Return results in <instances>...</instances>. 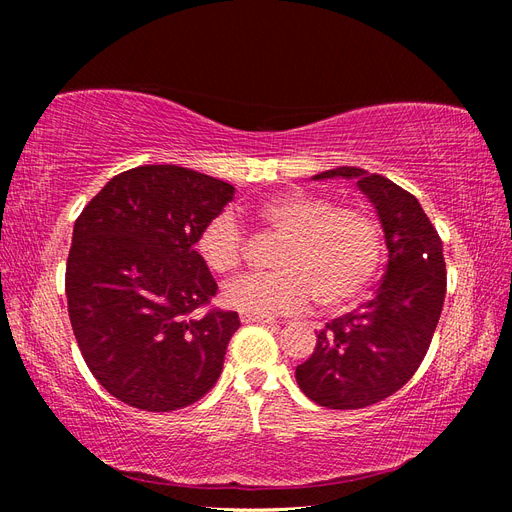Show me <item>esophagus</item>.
<instances>
[{"label":"esophagus","mask_w":512,"mask_h":512,"mask_svg":"<svg viewBox=\"0 0 512 512\" xmlns=\"http://www.w3.org/2000/svg\"><path fill=\"white\" fill-rule=\"evenodd\" d=\"M239 320H241L243 324H252V322L273 324V322H275V320H273V318H269V316H254V314H241V316H239Z\"/></svg>","instance_id":"esophagus-1"}]
</instances>
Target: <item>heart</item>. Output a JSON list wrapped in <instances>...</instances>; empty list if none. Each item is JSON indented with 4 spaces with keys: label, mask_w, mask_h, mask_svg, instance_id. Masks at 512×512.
Returning <instances> with one entry per match:
<instances>
[{
    "label": "heart",
    "mask_w": 512,
    "mask_h": 512,
    "mask_svg": "<svg viewBox=\"0 0 512 512\" xmlns=\"http://www.w3.org/2000/svg\"><path fill=\"white\" fill-rule=\"evenodd\" d=\"M260 220L284 235L271 273H245L230 280L222 299L243 314H297L318 299L337 312L354 305L374 282L384 241L378 220L361 207H337L331 198L288 192L258 207ZM245 230L237 215L222 209L200 226L196 254L218 275L243 260Z\"/></svg>",
    "instance_id": "b5f03b06"
}]
</instances>
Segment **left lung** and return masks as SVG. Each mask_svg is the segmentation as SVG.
<instances>
[{
    "mask_svg": "<svg viewBox=\"0 0 512 512\" xmlns=\"http://www.w3.org/2000/svg\"><path fill=\"white\" fill-rule=\"evenodd\" d=\"M333 177L354 179L376 207L389 265L374 299L327 322L294 378L318 406L359 410L399 391L423 363L442 314L446 265L438 230L410 192L356 166L314 179Z\"/></svg>",
    "mask_w": 512,
    "mask_h": 512,
    "instance_id": "left-lung-1",
    "label": "left lung"
}]
</instances>
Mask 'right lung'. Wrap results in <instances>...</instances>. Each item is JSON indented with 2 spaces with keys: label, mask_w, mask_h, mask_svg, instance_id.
Listing matches in <instances>:
<instances>
[{
  "label": "right lung",
  "mask_w": 512,
  "mask_h": 512,
  "mask_svg": "<svg viewBox=\"0 0 512 512\" xmlns=\"http://www.w3.org/2000/svg\"><path fill=\"white\" fill-rule=\"evenodd\" d=\"M235 196L230 183L175 164L119 173L74 222L68 314L94 378L147 412L194 404L218 382L237 312L209 309L218 284L198 258L200 226Z\"/></svg>",
  "instance_id": "1"
}]
</instances>
